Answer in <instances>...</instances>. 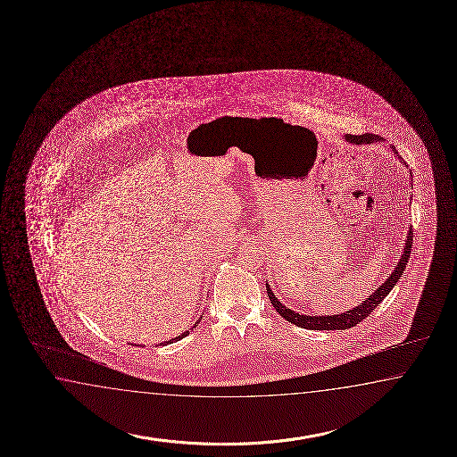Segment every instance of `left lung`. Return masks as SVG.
<instances>
[{"mask_svg": "<svg viewBox=\"0 0 457 457\" xmlns=\"http://www.w3.org/2000/svg\"><path fill=\"white\" fill-rule=\"evenodd\" d=\"M382 137L377 136V134H361V136H355V134H345V141L354 142V144H370V142L380 141ZM392 149L395 151V147L392 145ZM411 244H413V231L410 229L408 231V237H406L405 249L403 253L400 257V261L396 262L395 270L390 274V277L386 278L384 284L380 285L377 288L374 294L370 295L364 303L355 306L353 310L341 313V315H328V316H306L300 315V313H295L290 308H287L285 304L280 303L277 298H275L274 292L270 290L269 284H265L267 288V295H269V300L275 308V312L278 315L285 318L287 321L294 323V325L304 328V329H316V331H331V329H349L353 326L359 325L361 321H364L367 316L370 315L374 310H376L378 304L382 303V300L386 298V295L390 294V290L395 287L398 278L403 275L406 264H408V259H410V253H411Z\"/></svg>", "mask_w": 457, "mask_h": 457, "instance_id": "1", "label": "left lung"}]
</instances>
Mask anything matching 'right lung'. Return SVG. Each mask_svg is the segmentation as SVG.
Here are the masks:
<instances>
[{"mask_svg": "<svg viewBox=\"0 0 457 457\" xmlns=\"http://www.w3.org/2000/svg\"><path fill=\"white\" fill-rule=\"evenodd\" d=\"M198 323H200V320H198V321H196V325H198ZM195 325V326H196ZM188 335V331H185V333H182V335L180 336H177V337H173V339H170V341H167V343H161V345H169V343H170V345H172V343H175V341H179V339H182V337H185V336Z\"/></svg>", "mask_w": 457, "mask_h": 457, "instance_id": "1", "label": "right lung"}]
</instances>
